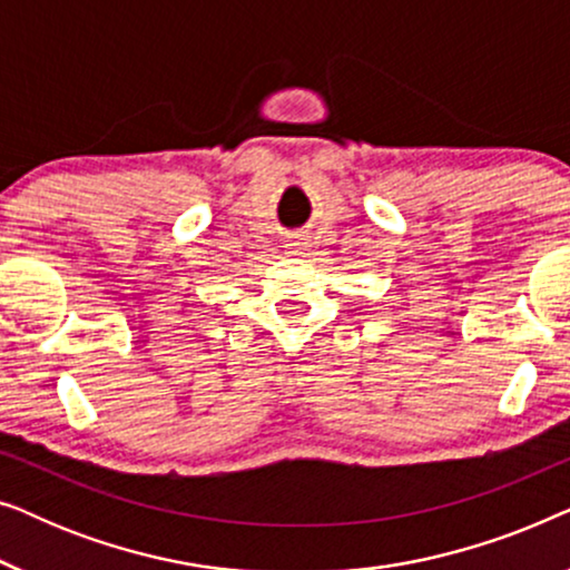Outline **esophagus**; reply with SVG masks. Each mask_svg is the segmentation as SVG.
<instances>
[{
    "label": "esophagus",
    "instance_id": "obj_1",
    "mask_svg": "<svg viewBox=\"0 0 570 570\" xmlns=\"http://www.w3.org/2000/svg\"><path fill=\"white\" fill-rule=\"evenodd\" d=\"M291 246H293V248H295V252H298V248H301V246H303V244H301V240H295V244H291Z\"/></svg>",
    "mask_w": 570,
    "mask_h": 570
}]
</instances>
